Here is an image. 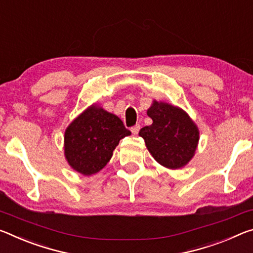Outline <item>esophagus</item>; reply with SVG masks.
<instances>
[{"instance_id":"34e87169","label":"esophagus","mask_w":253,"mask_h":253,"mask_svg":"<svg viewBox=\"0 0 253 253\" xmlns=\"http://www.w3.org/2000/svg\"><path fill=\"white\" fill-rule=\"evenodd\" d=\"M140 127H141V126H140V124H135V126H132V127H131V132H132V134H133V135H136V134H138V133H139V131H140Z\"/></svg>"}]
</instances>
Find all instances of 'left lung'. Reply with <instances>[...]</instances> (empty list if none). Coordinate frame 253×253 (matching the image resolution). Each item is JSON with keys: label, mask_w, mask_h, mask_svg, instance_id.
Listing matches in <instances>:
<instances>
[{"label": "left lung", "mask_w": 253, "mask_h": 253, "mask_svg": "<svg viewBox=\"0 0 253 253\" xmlns=\"http://www.w3.org/2000/svg\"><path fill=\"white\" fill-rule=\"evenodd\" d=\"M151 126L140 130L152 157L170 169L181 168L193 158L198 142V130L179 107L155 102L148 110Z\"/></svg>", "instance_id": "8db88e82"}]
</instances>
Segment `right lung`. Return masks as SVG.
Segmentation results:
<instances>
[{"label": "right lung", "mask_w": 253, "mask_h": 253, "mask_svg": "<svg viewBox=\"0 0 253 253\" xmlns=\"http://www.w3.org/2000/svg\"><path fill=\"white\" fill-rule=\"evenodd\" d=\"M130 134L117 115L93 105L66 130V158L78 172L93 175L109 163L120 140Z\"/></svg>", "instance_id": "obj_1"}]
</instances>
